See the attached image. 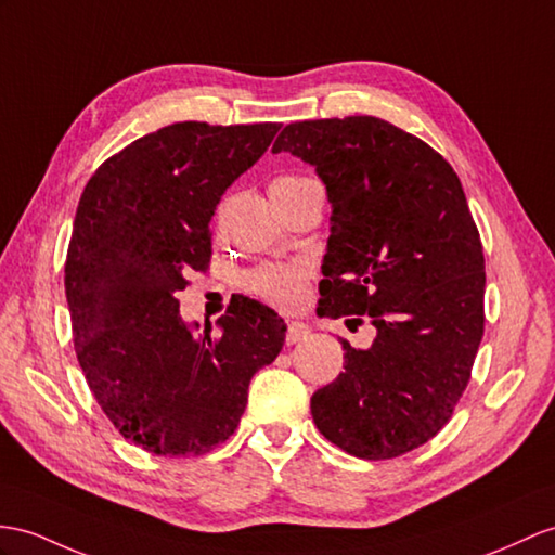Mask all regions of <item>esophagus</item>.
Instances as JSON below:
<instances>
[{"label": "esophagus", "instance_id": "esophagus-1", "mask_svg": "<svg viewBox=\"0 0 555 555\" xmlns=\"http://www.w3.org/2000/svg\"><path fill=\"white\" fill-rule=\"evenodd\" d=\"M310 334V327L308 324H304V322H289L287 324V346H294V344H299V341H304L306 336Z\"/></svg>", "mask_w": 555, "mask_h": 555}]
</instances>
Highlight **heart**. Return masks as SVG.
Masks as SVG:
<instances>
[{"label": "heart", "mask_w": 555, "mask_h": 555, "mask_svg": "<svg viewBox=\"0 0 555 555\" xmlns=\"http://www.w3.org/2000/svg\"><path fill=\"white\" fill-rule=\"evenodd\" d=\"M304 181H308L306 176H280V179H275L273 185H270V191H275V188H294ZM308 278V266L299 261L263 263L249 270L245 280H242V287H245V292L254 296V299H259L278 310H285V313H292V310L301 308V304L306 301Z\"/></svg>", "instance_id": "b5f03b06"}]
</instances>
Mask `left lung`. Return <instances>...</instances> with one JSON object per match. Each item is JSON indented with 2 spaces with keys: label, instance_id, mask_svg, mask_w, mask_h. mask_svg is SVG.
<instances>
[{
  "label": "left lung",
  "instance_id": "obj_1",
  "mask_svg": "<svg viewBox=\"0 0 555 555\" xmlns=\"http://www.w3.org/2000/svg\"><path fill=\"white\" fill-rule=\"evenodd\" d=\"M313 165L332 202L318 313L367 315V350L315 390L320 434L393 459L450 422L485 332V256L459 176L434 147L372 115L292 121L273 153Z\"/></svg>",
  "mask_w": 555,
  "mask_h": 555
}]
</instances>
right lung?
I'll return each instance as SVG.
<instances>
[{
	"instance_id": "obj_1",
	"label": "right lung",
	"mask_w": 555,
	"mask_h": 555,
	"mask_svg": "<svg viewBox=\"0 0 555 555\" xmlns=\"http://www.w3.org/2000/svg\"><path fill=\"white\" fill-rule=\"evenodd\" d=\"M280 125L176 121L107 157L79 197L65 259L79 367L121 436L159 456H199L235 434L251 376L285 344L273 308L240 296L219 332H193L176 294L209 268L221 195ZM197 327V324H195Z\"/></svg>"
}]
</instances>
